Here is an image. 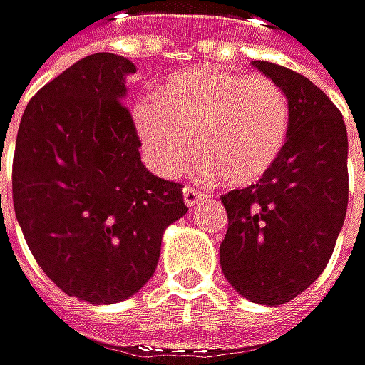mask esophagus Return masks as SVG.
<instances>
[{"label": "esophagus", "mask_w": 365, "mask_h": 365, "mask_svg": "<svg viewBox=\"0 0 365 365\" xmlns=\"http://www.w3.org/2000/svg\"><path fill=\"white\" fill-rule=\"evenodd\" d=\"M201 199H205V195H203V192H199L197 188H190V186H186V188H184V203H186L188 207H195Z\"/></svg>", "instance_id": "esophagus-1"}]
</instances>
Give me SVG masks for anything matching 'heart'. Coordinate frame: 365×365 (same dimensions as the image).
I'll return each instance as SVG.
<instances>
[{
  "label": "heart",
  "instance_id": "obj_1",
  "mask_svg": "<svg viewBox=\"0 0 365 365\" xmlns=\"http://www.w3.org/2000/svg\"><path fill=\"white\" fill-rule=\"evenodd\" d=\"M132 123L158 175L175 177L197 145L199 175L250 186L278 162L289 138L291 108L282 87L267 76L201 66L173 74L160 102L138 100Z\"/></svg>",
  "mask_w": 365,
  "mask_h": 365
}]
</instances>
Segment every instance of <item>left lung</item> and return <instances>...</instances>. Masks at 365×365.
<instances>
[{"instance_id":"8db88e82","label":"left lung","mask_w":365,"mask_h":365,"mask_svg":"<svg viewBox=\"0 0 365 365\" xmlns=\"http://www.w3.org/2000/svg\"><path fill=\"white\" fill-rule=\"evenodd\" d=\"M255 66L287 93L291 128L265 177L222 195L229 229L220 265L240 295L280 306L331 259L349 207V138L342 113L310 78L272 61Z\"/></svg>"}]
</instances>
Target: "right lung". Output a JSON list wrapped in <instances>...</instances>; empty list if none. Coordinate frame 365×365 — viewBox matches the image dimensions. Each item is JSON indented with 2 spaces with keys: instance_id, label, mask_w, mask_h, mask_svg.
Returning <instances> with one entry per match:
<instances>
[{
  "instance_id": "1",
  "label": "right lung",
  "mask_w": 365,
  "mask_h": 365,
  "mask_svg": "<svg viewBox=\"0 0 365 365\" xmlns=\"http://www.w3.org/2000/svg\"><path fill=\"white\" fill-rule=\"evenodd\" d=\"M130 72L113 53L63 70L25 106L12 158L14 214L36 263L89 304L134 295L155 272L164 229L188 212L184 186L140 162L121 102Z\"/></svg>"
}]
</instances>
